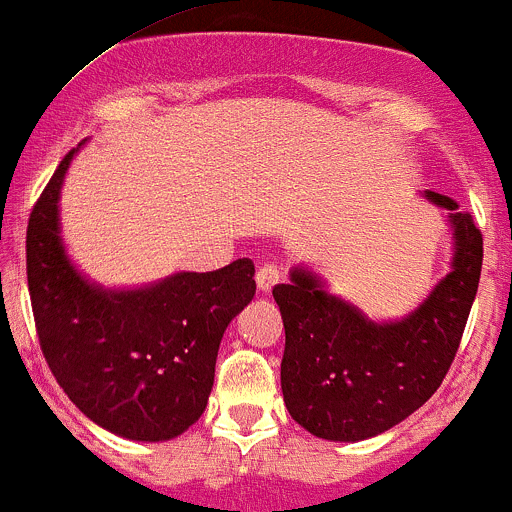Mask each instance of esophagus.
<instances>
[{
  "instance_id": "1",
  "label": "esophagus",
  "mask_w": 512,
  "mask_h": 512,
  "mask_svg": "<svg viewBox=\"0 0 512 512\" xmlns=\"http://www.w3.org/2000/svg\"><path fill=\"white\" fill-rule=\"evenodd\" d=\"M278 280H280V271L273 266V263H263V266L256 271V285L261 293H271V290L278 285Z\"/></svg>"
}]
</instances>
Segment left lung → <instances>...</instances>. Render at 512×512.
I'll return each mask as SVG.
<instances>
[{
  "instance_id": "1",
  "label": "left lung",
  "mask_w": 512,
  "mask_h": 512,
  "mask_svg": "<svg viewBox=\"0 0 512 512\" xmlns=\"http://www.w3.org/2000/svg\"><path fill=\"white\" fill-rule=\"evenodd\" d=\"M425 197L449 212L452 271L403 320H368L305 266L273 288L285 327V408L315 437L361 442L390 430L432 398L452 366L481 278L483 236L452 197Z\"/></svg>"
}]
</instances>
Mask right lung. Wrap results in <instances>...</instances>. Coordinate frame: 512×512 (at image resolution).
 Masks as SVG:
<instances>
[{
  "instance_id": "obj_1",
  "label": "right lung",
  "mask_w": 512,
  "mask_h": 512,
  "mask_svg": "<svg viewBox=\"0 0 512 512\" xmlns=\"http://www.w3.org/2000/svg\"><path fill=\"white\" fill-rule=\"evenodd\" d=\"M75 153L60 161L26 229L38 342L58 386L92 422L136 442H166L207 408L224 329L254 300V263L236 258L134 290L90 283L60 239V188Z\"/></svg>"
}]
</instances>
